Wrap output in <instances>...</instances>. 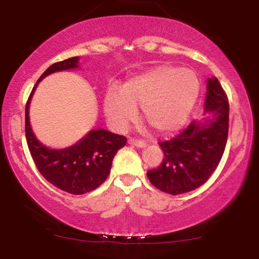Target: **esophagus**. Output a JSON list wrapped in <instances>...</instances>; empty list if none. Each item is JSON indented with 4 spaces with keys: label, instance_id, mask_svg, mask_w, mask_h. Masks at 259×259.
<instances>
[{
    "label": "esophagus",
    "instance_id": "esophagus-1",
    "mask_svg": "<svg viewBox=\"0 0 259 259\" xmlns=\"http://www.w3.org/2000/svg\"><path fill=\"white\" fill-rule=\"evenodd\" d=\"M129 145H132V146H135V147H139V148H144L146 147V142L145 141H141V140H135V139H129Z\"/></svg>",
    "mask_w": 259,
    "mask_h": 259
}]
</instances>
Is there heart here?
Instances as JSON below:
<instances>
[{
	"label": "heart",
	"mask_w": 259,
	"mask_h": 259,
	"mask_svg": "<svg viewBox=\"0 0 259 259\" xmlns=\"http://www.w3.org/2000/svg\"><path fill=\"white\" fill-rule=\"evenodd\" d=\"M201 81L194 70L173 64H159L125 80L119 90L109 89L103 97V111L118 132L141 115L160 134L179 130L194 111Z\"/></svg>",
	"instance_id": "b5f03b06"
}]
</instances>
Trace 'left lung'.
I'll return each instance as SVG.
<instances>
[{
	"mask_svg": "<svg viewBox=\"0 0 259 259\" xmlns=\"http://www.w3.org/2000/svg\"><path fill=\"white\" fill-rule=\"evenodd\" d=\"M229 101L215 76L207 79L203 118L194 120L177 138L160 142L164 159L147 171L152 185L170 195L197 189L221 162L228 140Z\"/></svg>",
	"mask_w": 259,
	"mask_h": 259,
	"instance_id": "1",
	"label": "left lung"
}]
</instances>
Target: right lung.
I'll use <instances>...</instances> for the list:
<instances>
[{
  "label": "right lung",
  "mask_w": 259,
  "mask_h": 259,
  "mask_svg": "<svg viewBox=\"0 0 259 259\" xmlns=\"http://www.w3.org/2000/svg\"><path fill=\"white\" fill-rule=\"evenodd\" d=\"M79 59L72 57L50 65L32 89L25 107L26 142L38 171L53 186L73 195L86 194L99 187L109 175L115 153L126 144L124 136L97 127L72 146L50 148L32 132L29 109L38 82L50 74L78 69Z\"/></svg>",
  "instance_id": "1"
}]
</instances>
